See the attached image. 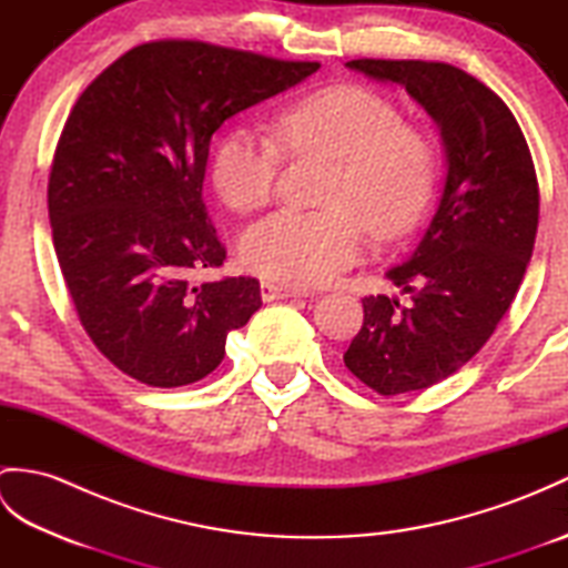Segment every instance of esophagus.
I'll use <instances>...</instances> for the list:
<instances>
[{"label":"esophagus","instance_id":"34e87169","mask_svg":"<svg viewBox=\"0 0 568 568\" xmlns=\"http://www.w3.org/2000/svg\"><path fill=\"white\" fill-rule=\"evenodd\" d=\"M261 297L265 300V303H271V300H285V297H307V291H303V287H291V285L263 281Z\"/></svg>","mask_w":568,"mask_h":568}]
</instances>
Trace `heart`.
<instances>
[{
  "instance_id": "heart-1",
  "label": "heart",
  "mask_w": 568,
  "mask_h": 568,
  "mask_svg": "<svg viewBox=\"0 0 568 568\" xmlns=\"http://www.w3.org/2000/svg\"><path fill=\"white\" fill-rule=\"evenodd\" d=\"M273 135L232 129L216 143L212 183L236 212L268 204L283 151L336 161L324 212L283 210L248 226L241 258L271 281L317 285L352 265L366 244L409 232L425 212L434 183L429 143L403 126L378 94L339 84L295 100L273 119Z\"/></svg>"
}]
</instances>
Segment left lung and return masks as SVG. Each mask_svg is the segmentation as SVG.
I'll list each match as a JSON object with an SVG mask.
<instances>
[{
	"label": "left lung",
	"mask_w": 568,
	"mask_h": 568,
	"mask_svg": "<svg viewBox=\"0 0 568 568\" xmlns=\"http://www.w3.org/2000/svg\"><path fill=\"white\" fill-rule=\"evenodd\" d=\"M400 84L437 124L444 190L413 256L388 273L413 305L364 297V327L344 364L381 395L429 388L474 358L513 305L532 258L539 187L520 124L474 75L427 60H348Z\"/></svg>",
	"instance_id": "8db88e82"
}]
</instances>
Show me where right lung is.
Instances as JSON below:
<instances>
[{
    "label": "right lung",
    "instance_id": "right-lung-1",
    "mask_svg": "<svg viewBox=\"0 0 568 568\" xmlns=\"http://www.w3.org/2000/svg\"><path fill=\"white\" fill-rule=\"evenodd\" d=\"M320 63L200 41L131 48L72 106L48 180L55 256L94 346L153 388L207 376L261 307L256 277L195 283L226 258L202 202L212 134Z\"/></svg>",
    "mask_w": 568,
    "mask_h": 568
}]
</instances>
